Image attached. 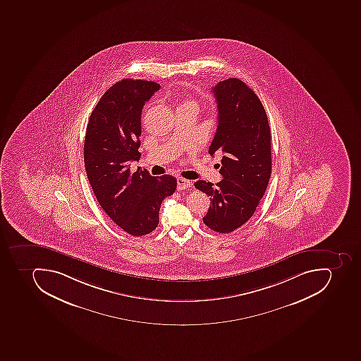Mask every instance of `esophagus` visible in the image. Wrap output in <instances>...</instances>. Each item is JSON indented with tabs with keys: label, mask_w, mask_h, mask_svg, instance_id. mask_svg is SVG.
<instances>
[{
	"label": "esophagus",
	"mask_w": 361,
	"mask_h": 361,
	"mask_svg": "<svg viewBox=\"0 0 361 361\" xmlns=\"http://www.w3.org/2000/svg\"><path fill=\"white\" fill-rule=\"evenodd\" d=\"M176 183H178V190H185V189H189L192 185L190 181H188L183 178H178Z\"/></svg>",
	"instance_id": "esophagus-1"
}]
</instances>
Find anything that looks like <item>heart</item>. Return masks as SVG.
Returning a JSON list of instances; mask_svg holds the SVG:
<instances>
[{"label": "heart", "mask_w": 361, "mask_h": 361, "mask_svg": "<svg viewBox=\"0 0 361 361\" xmlns=\"http://www.w3.org/2000/svg\"><path fill=\"white\" fill-rule=\"evenodd\" d=\"M182 106H197L196 101L192 100V99L190 98L185 99Z\"/></svg>", "instance_id": "heart-1"}]
</instances>
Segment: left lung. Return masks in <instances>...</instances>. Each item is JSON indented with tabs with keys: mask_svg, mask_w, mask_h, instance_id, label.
<instances>
[{
	"mask_svg": "<svg viewBox=\"0 0 361 361\" xmlns=\"http://www.w3.org/2000/svg\"><path fill=\"white\" fill-rule=\"evenodd\" d=\"M218 126L209 154L219 153L216 185L199 180L195 187L210 197L204 223L218 233H231L249 221L266 192L271 176V135L266 110L253 90L238 78L213 87Z\"/></svg>",
	"mask_w": 361,
	"mask_h": 361,
	"instance_id": "left-lung-1",
	"label": "left lung"
}]
</instances>
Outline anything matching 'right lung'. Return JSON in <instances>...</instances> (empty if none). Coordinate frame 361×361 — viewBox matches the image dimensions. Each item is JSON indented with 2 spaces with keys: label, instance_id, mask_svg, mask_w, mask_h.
<instances>
[{
  "label": "right lung",
  "instance_id": "1",
  "mask_svg": "<svg viewBox=\"0 0 361 361\" xmlns=\"http://www.w3.org/2000/svg\"><path fill=\"white\" fill-rule=\"evenodd\" d=\"M159 87L132 78L114 84L90 116L84 140V164L95 198L114 223L133 236L157 228L161 204L176 189L174 176L133 173L129 164L140 157L142 110Z\"/></svg>",
  "mask_w": 361,
  "mask_h": 361
}]
</instances>
